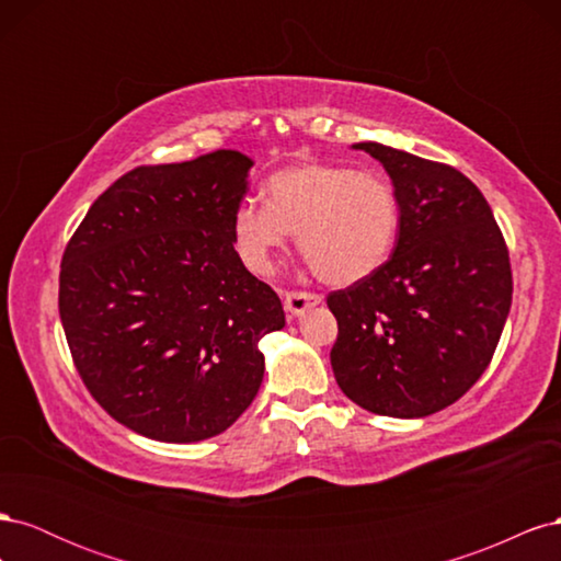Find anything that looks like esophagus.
I'll list each match as a JSON object with an SVG mask.
<instances>
[{
	"label": "esophagus",
	"instance_id": "1",
	"mask_svg": "<svg viewBox=\"0 0 561 561\" xmlns=\"http://www.w3.org/2000/svg\"><path fill=\"white\" fill-rule=\"evenodd\" d=\"M322 304L320 295L313 293H287L285 295V311L290 316H304L309 309Z\"/></svg>",
	"mask_w": 561,
	"mask_h": 561
}]
</instances>
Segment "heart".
Listing matches in <instances>:
<instances>
[{
  "label": "heart",
  "mask_w": 561,
  "mask_h": 561,
  "mask_svg": "<svg viewBox=\"0 0 561 561\" xmlns=\"http://www.w3.org/2000/svg\"><path fill=\"white\" fill-rule=\"evenodd\" d=\"M264 201L233 213L236 252L252 274H268L271 254L297 231V248L330 285H353L386 264L400 233L398 194L381 173L328 161L280 168Z\"/></svg>",
  "instance_id": "obj_1"
}]
</instances>
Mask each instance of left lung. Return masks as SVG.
I'll list each match as a JSON object with an SVG mask.
<instances>
[{
	"label": "left lung",
	"instance_id": "1",
	"mask_svg": "<svg viewBox=\"0 0 561 561\" xmlns=\"http://www.w3.org/2000/svg\"><path fill=\"white\" fill-rule=\"evenodd\" d=\"M388 173L400 233L375 274L332 293L334 379L363 410L421 419L482 377L513 304L511 257L486 198L456 168L358 142Z\"/></svg>",
	"mask_w": 561,
	"mask_h": 561
}]
</instances>
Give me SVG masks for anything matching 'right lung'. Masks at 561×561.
Instances as JSON below:
<instances>
[{"instance_id":"add662e5","label":"right lung","mask_w":561,"mask_h":561,"mask_svg":"<svg viewBox=\"0 0 561 561\" xmlns=\"http://www.w3.org/2000/svg\"><path fill=\"white\" fill-rule=\"evenodd\" d=\"M250 168L236 149L135 168L65 248L58 309L75 365L149 439L225 433L262 386V336L285 328L278 295L233 250Z\"/></svg>"}]
</instances>
